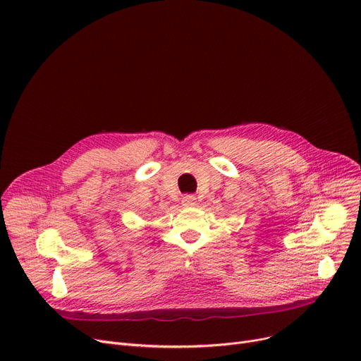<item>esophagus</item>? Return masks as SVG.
Returning a JSON list of instances; mask_svg holds the SVG:
<instances>
[{"instance_id":"34e87169","label":"esophagus","mask_w":361,"mask_h":361,"mask_svg":"<svg viewBox=\"0 0 361 361\" xmlns=\"http://www.w3.org/2000/svg\"><path fill=\"white\" fill-rule=\"evenodd\" d=\"M181 203H183L184 207H192V206L196 204V197H195V196H190V195L184 196L183 200H181Z\"/></svg>"}]
</instances>
